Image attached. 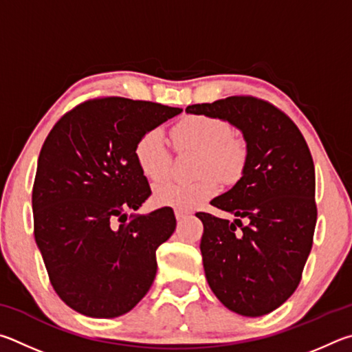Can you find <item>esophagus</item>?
<instances>
[{"label": "esophagus", "instance_id": "1", "mask_svg": "<svg viewBox=\"0 0 352 352\" xmlns=\"http://www.w3.org/2000/svg\"><path fill=\"white\" fill-rule=\"evenodd\" d=\"M175 214H176V219L179 221V223H181L182 219H186V217H187V213H186V212H182V210H176V212H175Z\"/></svg>", "mask_w": 352, "mask_h": 352}]
</instances>
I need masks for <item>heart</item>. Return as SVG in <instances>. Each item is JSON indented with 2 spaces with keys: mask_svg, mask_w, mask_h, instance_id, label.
<instances>
[{
  "mask_svg": "<svg viewBox=\"0 0 352 352\" xmlns=\"http://www.w3.org/2000/svg\"><path fill=\"white\" fill-rule=\"evenodd\" d=\"M171 135L177 148L202 151L199 175L206 176L195 182L162 181L156 184L153 199L157 206L190 212L217 193V177L207 173H214L224 182H235L243 175L248 148L241 139L233 138L227 122L217 117L192 114L173 126ZM134 154L148 179L157 181L168 175L171 156L160 129H151L142 135L135 144Z\"/></svg>",
  "mask_w": 352,
  "mask_h": 352,
  "instance_id": "1",
  "label": "heart"
}]
</instances>
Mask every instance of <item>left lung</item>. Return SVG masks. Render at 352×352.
<instances>
[{"label":"left lung","mask_w":352,"mask_h":352,"mask_svg":"<svg viewBox=\"0 0 352 352\" xmlns=\"http://www.w3.org/2000/svg\"><path fill=\"white\" fill-rule=\"evenodd\" d=\"M186 113L217 117L243 133V175L210 201L236 219L196 213L204 224L199 248L207 283L221 303L244 317L266 316L295 292L312 249L317 207L311 151L285 113L255 97L192 104Z\"/></svg>","instance_id":"8db88e82"}]
</instances>
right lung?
<instances>
[{
    "instance_id": "add662e5",
    "label": "right lung",
    "mask_w": 352,
    "mask_h": 352,
    "mask_svg": "<svg viewBox=\"0 0 352 352\" xmlns=\"http://www.w3.org/2000/svg\"><path fill=\"white\" fill-rule=\"evenodd\" d=\"M182 108L108 97L74 108L43 144L32 190L35 243L54 291L74 311L114 318L150 291L173 208L131 213L151 190L135 144Z\"/></svg>"
}]
</instances>
